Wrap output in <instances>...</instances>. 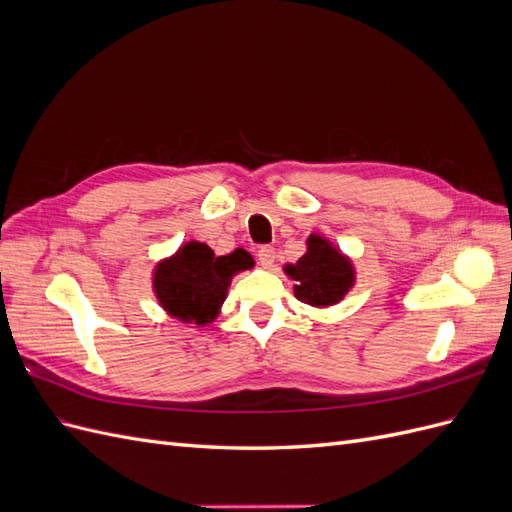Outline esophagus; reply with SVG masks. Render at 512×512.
I'll return each mask as SVG.
<instances>
[{"label":"esophagus","mask_w":512,"mask_h":512,"mask_svg":"<svg viewBox=\"0 0 512 512\" xmlns=\"http://www.w3.org/2000/svg\"><path fill=\"white\" fill-rule=\"evenodd\" d=\"M258 262L265 269H271L275 262V247L273 245H262L258 250Z\"/></svg>","instance_id":"obj_1"}]
</instances>
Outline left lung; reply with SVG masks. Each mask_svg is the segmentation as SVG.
Returning a JSON list of instances; mask_svg holds the SVG:
<instances>
[{"mask_svg":"<svg viewBox=\"0 0 512 512\" xmlns=\"http://www.w3.org/2000/svg\"><path fill=\"white\" fill-rule=\"evenodd\" d=\"M284 271L297 282L294 297L312 307L335 305L354 286L350 258L320 235H309L307 252L294 265H286Z\"/></svg>","mask_w":512,"mask_h":512,"instance_id":"left-lung-1","label":"left lung"}]
</instances>
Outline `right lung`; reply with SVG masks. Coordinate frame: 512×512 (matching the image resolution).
Returning a JSON list of instances; mask_svg holds the SVG:
<instances>
[{
	"mask_svg": "<svg viewBox=\"0 0 512 512\" xmlns=\"http://www.w3.org/2000/svg\"><path fill=\"white\" fill-rule=\"evenodd\" d=\"M252 265V256L241 247L228 256H215L207 243L190 241L156 267L153 290L170 316L209 324L220 314L232 275Z\"/></svg>",
	"mask_w": 512,
	"mask_h": 512,
	"instance_id": "add662e5",
	"label": "right lung"
}]
</instances>
